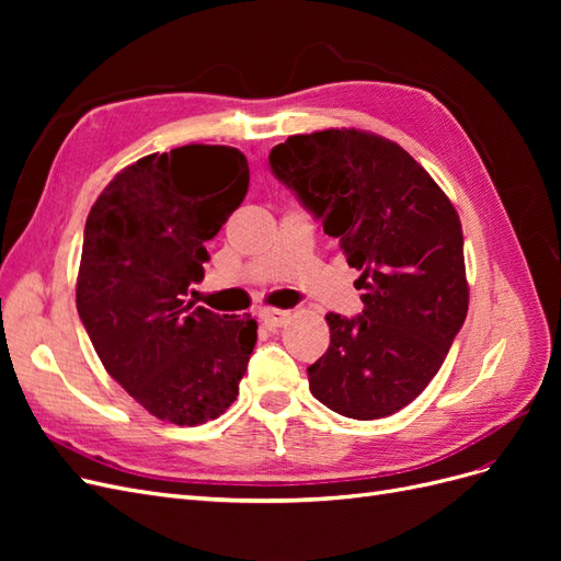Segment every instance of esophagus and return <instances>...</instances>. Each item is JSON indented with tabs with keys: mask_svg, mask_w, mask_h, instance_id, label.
I'll return each instance as SVG.
<instances>
[{
	"mask_svg": "<svg viewBox=\"0 0 561 561\" xmlns=\"http://www.w3.org/2000/svg\"><path fill=\"white\" fill-rule=\"evenodd\" d=\"M287 318H290V313H287V311H280V309H264V311L260 313V320L264 322V325H266L268 330H278V328H283L285 322H287Z\"/></svg>",
	"mask_w": 561,
	"mask_h": 561,
	"instance_id": "1",
	"label": "esophagus"
}]
</instances>
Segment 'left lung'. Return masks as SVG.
<instances>
[{
  "mask_svg": "<svg viewBox=\"0 0 561 561\" xmlns=\"http://www.w3.org/2000/svg\"><path fill=\"white\" fill-rule=\"evenodd\" d=\"M268 165L365 290L360 316H325L330 348L307 369L313 398L348 419L396 414L437 375L468 313L451 201L400 145L355 128L290 135Z\"/></svg>",
  "mask_w": 561,
  "mask_h": 561,
  "instance_id": "1",
  "label": "left lung"
}]
</instances>
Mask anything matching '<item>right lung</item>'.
I'll use <instances>...</instances> for the list:
<instances>
[{
    "label": "right lung",
    "mask_w": 561,
    "mask_h": 561,
    "mask_svg": "<svg viewBox=\"0 0 561 561\" xmlns=\"http://www.w3.org/2000/svg\"><path fill=\"white\" fill-rule=\"evenodd\" d=\"M248 184L243 151L184 145L124 168L83 229L77 311L98 358L149 414L178 426L229 410L257 342L250 316L184 299Z\"/></svg>",
    "instance_id": "add662e5"
}]
</instances>
